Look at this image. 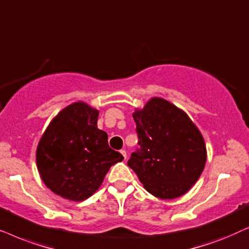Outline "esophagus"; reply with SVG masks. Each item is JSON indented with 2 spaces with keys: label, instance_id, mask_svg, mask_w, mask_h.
<instances>
[{
  "label": "esophagus",
  "instance_id": "obj_1",
  "mask_svg": "<svg viewBox=\"0 0 249 249\" xmlns=\"http://www.w3.org/2000/svg\"><path fill=\"white\" fill-rule=\"evenodd\" d=\"M121 154L123 155V157H124V159H126V157H127L126 151H125V150H121Z\"/></svg>",
  "mask_w": 249,
  "mask_h": 249
}]
</instances>
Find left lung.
<instances>
[{
    "label": "left lung",
    "instance_id": "left-lung-1",
    "mask_svg": "<svg viewBox=\"0 0 249 249\" xmlns=\"http://www.w3.org/2000/svg\"><path fill=\"white\" fill-rule=\"evenodd\" d=\"M139 148L127 165L145 190L174 199L196 183L206 163V147L188 115L164 99L154 98L133 114Z\"/></svg>",
    "mask_w": 249,
    "mask_h": 249
}]
</instances>
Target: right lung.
I'll return each instance as SVG.
<instances>
[{"instance_id":"obj_1","label":"right lung","mask_w":249,"mask_h":249,"mask_svg":"<svg viewBox=\"0 0 249 249\" xmlns=\"http://www.w3.org/2000/svg\"><path fill=\"white\" fill-rule=\"evenodd\" d=\"M99 111L76 102L57 115L39 141L36 163L46 187L69 200L82 201L98 190L112 165L124 157L97 126Z\"/></svg>"}]
</instances>
